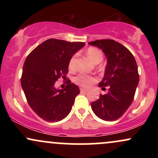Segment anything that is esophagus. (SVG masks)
Here are the masks:
<instances>
[{
	"label": "esophagus",
	"mask_w": 158,
	"mask_h": 158,
	"mask_svg": "<svg viewBox=\"0 0 158 158\" xmlns=\"http://www.w3.org/2000/svg\"><path fill=\"white\" fill-rule=\"evenodd\" d=\"M80 91H81V93H83V92H87V91H88V90L85 89V88H80Z\"/></svg>",
	"instance_id": "obj_1"
}]
</instances>
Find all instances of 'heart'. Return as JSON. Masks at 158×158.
<instances>
[{"instance_id": "obj_1", "label": "heart", "mask_w": 158, "mask_h": 158, "mask_svg": "<svg viewBox=\"0 0 158 158\" xmlns=\"http://www.w3.org/2000/svg\"><path fill=\"white\" fill-rule=\"evenodd\" d=\"M86 55L88 56V58H89L90 60L93 61V62L96 63V64L100 62L103 59V54L102 51L98 48H93V47H90V48L87 49ZM75 61L76 55H74L70 58L68 63V68L71 71H73L75 70ZM95 81V77L85 73L78 74L77 77L74 78V81L77 85H80L81 87H83V88H88Z\"/></svg>"}]
</instances>
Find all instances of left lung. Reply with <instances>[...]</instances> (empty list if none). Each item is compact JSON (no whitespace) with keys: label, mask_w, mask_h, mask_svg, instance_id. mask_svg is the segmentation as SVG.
Segmentation results:
<instances>
[{"label":"left lung","mask_w":158,"mask_h":158,"mask_svg":"<svg viewBox=\"0 0 158 158\" xmlns=\"http://www.w3.org/2000/svg\"><path fill=\"white\" fill-rule=\"evenodd\" d=\"M100 48L108 59L104 78L99 86L108 93L91 103V108L99 118L117 120L133 102L139 73L133 54L120 43L112 39L96 40L88 43Z\"/></svg>","instance_id":"1"}]
</instances>
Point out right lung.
<instances>
[{
    "label": "right lung",
    "mask_w": 158,
    "mask_h": 158,
    "mask_svg": "<svg viewBox=\"0 0 158 158\" xmlns=\"http://www.w3.org/2000/svg\"><path fill=\"white\" fill-rule=\"evenodd\" d=\"M85 42H69L50 39L41 43L27 56L21 78L25 97L33 111L45 121L58 122L68 115L79 87L69 80L62 90L56 81L68 73L70 58Z\"/></svg>",
    "instance_id": "add662e5"
}]
</instances>
